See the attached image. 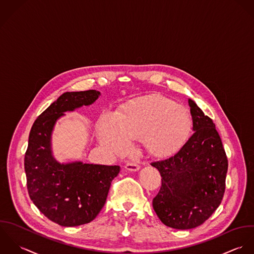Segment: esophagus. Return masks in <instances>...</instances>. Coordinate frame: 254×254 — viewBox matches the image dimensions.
Here are the masks:
<instances>
[{"mask_svg":"<svg viewBox=\"0 0 254 254\" xmlns=\"http://www.w3.org/2000/svg\"><path fill=\"white\" fill-rule=\"evenodd\" d=\"M125 168L127 170V171H130V172H135V171H138L139 170V166L135 163H132V162H129V163H127Z\"/></svg>","mask_w":254,"mask_h":254,"instance_id":"obj_1","label":"esophagus"}]
</instances>
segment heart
<instances>
[{
  "label": "heart",
  "instance_id": "obj_1",
  "mask_svg": "<svg viewBox=\"0 0 254 254\" xmlns=\"http://www.w3.org/2000/svg\"><path fill=\"white\" fill-rule=\"evenodd\" d=\"M191 128L192 120L186 108L155 95L129 102L118 115L104 113L99 122V139L118 155L129 151V139H140L149 155L165 158L185 144Z\"/></svg>",
  "mask_w": 254,
  "mask_h": 254
}]
</instances>
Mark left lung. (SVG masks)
<instances>
[{
    "mask_svg": "<svg viewBox=\"0 0 254 254\" xmlns=\"http://www.w3.org/2000/svg\"><path fill=\"white\" fill-rule=\"evenodd\" d=\"M193 134L172 157L151 163L162 177L153 199L161 222L174 229L196 228L215 212L226 189L228 159L215 124L189 99Z\"/></svg>",
    "mask_w": 254,
    "mask_h": 254,
    "instance_id": "8db88e82",
    "label": "left lung"
}]
</instances>
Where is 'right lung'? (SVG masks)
Wrapping results in <instances>:
<instances>
[{"label": "right lung", "mask_w": 254, "mask_h": 254, "mask_svg": "<svg viewBox=\"0 0 254 254\" xmlns=\"http://www.w3.org/2000/svg\"><path fill=\"white\" fill-rule=\"evenodd\" d=\"M96 90L65 92L36 119L24 157L30 199L49 220L64 227H75L94 220L106 202L112 181L120 166L61 164L52 152V132L64 112L96 101Z\"/></svg>", "instance_id": "right-lung-1"}]
</instances>
